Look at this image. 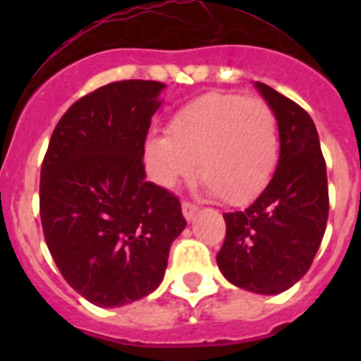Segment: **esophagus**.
I'll return each mask as SVG.
<instances>
[{
    "mask_svg": "<svg viewBox=\"0 0 361 361\" xmlns=\"http://www.w3.org/2000/svg\"><path fill=\"white\" fill-rule=\"evenodd\" d=\"M197 212H199V208H197L195 204L186 202V200H184V202H183V215H184V219H186V220H193V216L197 215Z\"/></svg>",
    "mask_w": 361,
    "mask_h": 361,
    "instance_id": "34e87169",
    "label": "esophagus"
}]
</instances>
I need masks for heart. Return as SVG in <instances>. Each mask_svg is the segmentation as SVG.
<instances>
[{
    "instance_id": "b5f03b06",
    "label": "heart",
    "mask_w": 361,
    "mask_h": 361,
    "mask_svg": "<svg viewBox=\"0 0 361 361\" xmlns=\"http://www.w3.org/2000/svg\"><path fill=\"white\" fill-rule=\"evenodd\" d=\"M153 180L175 190L197 171L208 193L244 204L269 184L280 157L279 121L264 99L209 92L184 104L168 133L146 139Z\"/></svg>"
}]
</instances>
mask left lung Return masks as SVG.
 <instances>
[{
    "label": "left lung",
    "instance_id": "left-lung-1",
    "mask_svg": "<svg viewBox=\"0 0 361 361\" xmlns=\"http://www.w3.org/2000/svg\"><path fill=\"white\" fill-rule=\"evenodd\" d=\"M255 86L279 121V166L251 206L224 213L216 264L233 286L279 295L307 273L322 244L329 215L327 170L307 111L264 82Z\"/></svg>",
    "mask_w": 361,
    "mask_h": 361
}]
</instances>
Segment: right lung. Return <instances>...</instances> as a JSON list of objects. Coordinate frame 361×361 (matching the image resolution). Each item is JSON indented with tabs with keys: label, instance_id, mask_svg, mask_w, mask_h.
Masks as SVG:
<instances>
[{
	"label": "right lung",
	"instance_id": "add662e5",
	"mask_svg": "<svg viewBox=\"0 0 361 361\" xmlns=\"http://www.w3.org/2000/svg\"><path fill=\"white\" fill-rule=\"evenodd\" d=\"M164 82L116 81L59 119L41 168L44 240L63 279L97 307H121L159 288L180 202L146 180L145 141Z\"/></svg>",
	"mask_w": 361,
	"mask_h": 361
}]
</instances>
